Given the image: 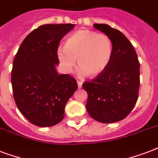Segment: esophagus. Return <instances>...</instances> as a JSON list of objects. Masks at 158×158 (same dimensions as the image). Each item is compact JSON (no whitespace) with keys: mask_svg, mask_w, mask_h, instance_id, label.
I'll return each instance as SVG.
<instances>
[{"mask_svg":"<svg viewBox=\"0 0 158 158\" xmlns=\"http://www.w3.org/2000/svg\"><path fill=\"white\" fill-rule=\"evenodd\" d=\"M77 84H78V87H79V89H80V88L82 87V84H83V83H82V81H79V80H78V81H77Z\"/></svg>","mask_w":158,"mask_h":158,"instance_id":"esophagus-1","label":"esophagus"}]
</instances>
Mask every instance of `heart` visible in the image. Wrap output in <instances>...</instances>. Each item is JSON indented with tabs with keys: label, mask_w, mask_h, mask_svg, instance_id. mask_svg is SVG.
<instances>
[{
	"label": "heart",
	"mask_w": 158,
	"mask_h": 158,
	"mask_svg": "<svg viewBox=\"0 0 158 158\" xmlns=\"http://www.w3.org/2000/svg\"><path fill=\"white\" fill-rule=\"evenodd\" d=\"M112 41L106 34L80 29L70 35L57 56L67 72L71 71L77 60L82 74L94 78L107 68L112 57Z\"/></svg>",
	"instance_id": "heart-1"
}]
</instances>
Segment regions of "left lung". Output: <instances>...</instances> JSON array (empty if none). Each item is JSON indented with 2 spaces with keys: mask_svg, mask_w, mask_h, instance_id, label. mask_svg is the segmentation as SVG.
Here are the masks:
<instances>
[{
  "mask_svg": "<svg viewBox=\"0 0 158 158\" xmlns=\"http://www.w3.org/2000/svg\"><path fill=\"white\" fill-rule=\"evenodd\" d=\"M94 27L112 41L113 53L105 71L83 84L88 93L86 108L94 120L114 123L125 119L136 104L139 61L133 45L121 32L104 23H95Z\"/></svg>",
  "mask_w": 158,
  "mask_h": 158,
  "instance_id": "obj_1",
  "label": "left lung"
}]
</instances>
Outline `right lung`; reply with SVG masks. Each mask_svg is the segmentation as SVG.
Instances as JSON below:
<instances>
[{
  "label": "right lung",
  "instance_id": "add662e5",
  "mask_svg": "<svg viewBox=\"0 0 158 158\" xmlns=\"http://www.w3.org/2000/svg\"><path fill=\"white\" fill-rule=\"evenodd\" d=\"M74 28L73 23L38 27L24 38L13 60L14 99L24 117L37 126L60 122L65 104L78 89L76 79L56 69L60 42Z\"/></svg>",
  "mask_w": 158,
  "mask_h": 158
}]
</instances>
